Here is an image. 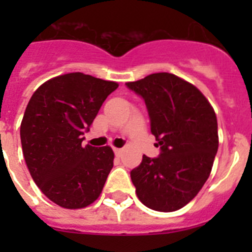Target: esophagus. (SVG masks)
<instances>
[{"label": "esophagus", "mask_w": 252, "mask_h": 252, "mask_svg": "<svg viewBox=\"0 0 252 252\" xmlns=\"http://www.w3.org/2000/svg\"><path fill=\"white\" fill-rule=\"evenodd\" d=\"M113 151H115V155L116 157H121L122 155V153H124V149H117V148H115L113 149Z\"/></svg>", "instance_id": "obj_1"}]
</instances>
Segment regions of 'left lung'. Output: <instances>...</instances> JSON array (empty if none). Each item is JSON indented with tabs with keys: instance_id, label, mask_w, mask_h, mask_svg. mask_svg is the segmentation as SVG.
<instances>
[{
	"instance_id": "left-lung-1",
	"label": "left lung",
	"mask_w": 252,
	"mask_h": 252,
	"mask_svg": "<svg viewBox=\"0 0 252 252\" xmlns=\"http://www.w3.org/2000/svg\"><path fill=\"white\" fill-rule=\"evenodd\" d=\"M142 97L158 158L142 157L130 173L142 204L173 212L198 194L212 170L218 150L217 117L197 87L170 73H154L126 83Z\"/></svg>"
}]
</instances>
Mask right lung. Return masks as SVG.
Here are the masks:
<instances>
[{
  "mask_svg": "<svg viewBox=\"0 0 252 252\" xmlns=\"http://www.w3.org/2000/svg\"><path fill=\"white\" fill-rule=\"evenodd\" d=\"M117 87L68 73L41 84L29 101L20 127L22 153L35 184L58 206L84 208L101 194L115 155L110 146H83L82 141Z\"/></svg>",
  "mask_w": 252,
  "mask_h": 252,
  "instance_id": "1",
  "label": "right lung"
}]
</instances>
